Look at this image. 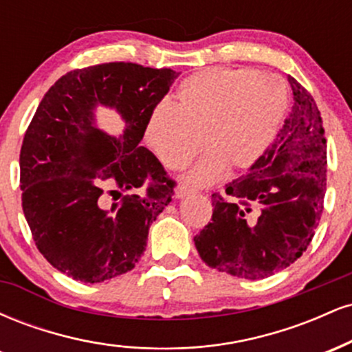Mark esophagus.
<instances>
[{
    "label": "esophagus",
    "mask_w": 352,
    "mask_h": 352,
    "mask_svg": "<svg viewBox=\"0 0 352 352\" xmlns=\"http://www.w3.org/2000/svg\"><path fill=\"white\" fill-rule=\"evenodd\" d=\"M190 193H193L192 188L185 187V185H180V187L175 188V199H184V197L190 195Z\"/></svg>",
    "instance_id": "obj_1"
}]
</instances>
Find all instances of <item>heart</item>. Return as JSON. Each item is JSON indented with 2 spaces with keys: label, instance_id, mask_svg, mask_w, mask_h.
Returning a JSON list of instances; mask_svg holds the SVG:
<instances>
[{
  "label": "heart",
  "instance_id": "1",
  "mask_svg": "<svg viewBox=\"0 0 352 352\" xmlns=\"http://www.w3.org/2000/svg\"><path fill=\"white\" fill-rule=\"evenodd\" d=\"M288 106L285 84L248 67H215L188 76L175 102L157 104L145 124V140L167 168L180 170L195 159L204 141L208 152L187 180L207 185L223 167L252 165L268 147Z\"/></svg>",
  "mask_w": 352,
  "mask_h": 352
}]
</instances>
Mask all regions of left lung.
<instances>
[{"label": "left lung", "instance_id": "1", "mask_svg": "<svg viewBox=\"0 0 352 352\" xmlns=\"http://www.w3.org/2000/svg\"><path fill=\"white\" fill-rule=\"evenodd\" d=\"M294 106L245 175L212 193V221L193 238L210 268L260 280L294 263L314 236L326 193V139L316 100L289 76Z\"/></svg>", "mask_w": 352, "mask_h": 352}]
</instances>
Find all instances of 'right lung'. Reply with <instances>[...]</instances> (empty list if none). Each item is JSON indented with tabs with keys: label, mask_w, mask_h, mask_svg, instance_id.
I'll return each mask as SVG.
<instances>
[{
	"label": "right lung",
	"mask_w": 352,
	"mask_h": 352,
	"mask_svg": "<svg viewBox=\"0 0 352 352\" xmlns=\"http://www.w3.org/2000/svg\"><path fill=\"white\" fill-rule=\"evenodd\" d=\"M177 78L135 63L96 64L60 76L36 109L19 152L23 212L43 256L72 280L131 272L172 201L175 180L139 142ZM98 103L123 116L124 136L94 127Z\"/></svg>",
	"instance_id": "1"
}]
</instances>
